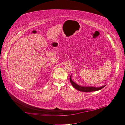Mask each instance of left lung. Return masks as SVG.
Masks as SVG:
<instances>
[{
  "mask_svg": "<svg viewBox=\"0 0 125 125\" xmlns=\"http://www.w3.org/2000/svg\"><path fill=\"white\" fill-rule=\"evenodd\" d=\"M71 75L70 76V81L72 85L77 90L82 91V92L85 93H89V92H92V91H97L99 90H101L102 88H103L105 85H103L100 87H94V86H81L80 85H78L76 83L74 82L73 80L71 78Z\"/></svg>",
  "mask_w": 125,
  "mask_h": 125,
  "instance_id": "1",
  "label": "left lung"
}]
</instances>
